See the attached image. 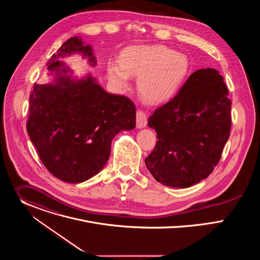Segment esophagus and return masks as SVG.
<instances>
[{
	"instance_id": "34e87169",
	"label": "esophagus",
	"mask_w": 260,
	"mask_h": 260,
	"mask_svg": "<svg viewBox=\"0 0 260 260\" xmlns=\"http://www.w3.org/2000/svg\"><path fill=\"white\" fill-rule=\"evenodd\" d=\"M136 120H137V127L138 128H143L147 125V118H146V114H145L144 111H142V110L137 111Z\"/></svg>"
}]
</instances>
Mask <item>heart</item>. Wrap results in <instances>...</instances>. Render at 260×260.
Segmentation results:
<instances>
[{"instance_id":"1","label":"heart","mask_w":260,"mask_h":260,"mask_svg":"<svg viewBox=\"0 0 260 260\" xmlns=\"http://www.w3.org/2000/svg\"><path fill=\"white\" fill-rule=\"evenodd\" d=\"M189 71V60L182 53L166 46H129L120 53V64L107 66L110 82L124 89L129 76L139 77L138 90L142 99L152 105L173 99Z\"/></svg>"}]
</instances>
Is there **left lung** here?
Masks as SVG:
<instances>
[{
  "label": "left lung",
  "instance_id": "left-lung-1",
  "mask_svg": "<svg viewBox=\"0 0 260 260\" xmlns=\"http://www.w3.org/2000/svg\"><path fill=\"white\" fill-rule=\"evenodd\" d=\"M229 89L215 69L192 73L170 102L148 119L156 132L146 167L162 185L187 188L206 179L221 158L231 134Z\"/></svg>",
  "mask_w": 260,
  "mask_h": 260
}]
</instances>
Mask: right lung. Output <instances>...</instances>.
Wrapping results in <instances>:
<instances>
[{
	"mask_svg": "<svg viewBox=\"0 0 260 260\" xmlns=\"http://www.w3.org/2000/svg\"><path fill=\"white\" fill-rule=\"evenodd\" d=\"M73 53L96 63L91 46L80 37L67 40L47 63L54 82L34 85L26 131L54 177L81 183L104 168L113 138L136 127V107L124 95L105 91L90 74L79 80L67 75L71 70L57 58Z\"/></svg>",
	"mask_w": 260,
	"mask_h": 260,
	"instance_id": "obj_1",
	"label": "right lung"
}]
</instances>
